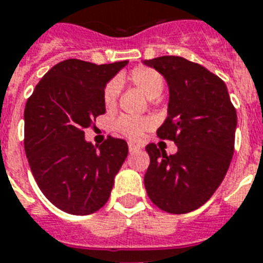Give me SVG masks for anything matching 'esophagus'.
<instances>
[{
  "label": "esophagus",
  "mask_w": 263,
  "mask_h": 263,
  "mask_svg": "<svg viewBox=\"0 0 263 263\" xmlns=\"http://www.w3.org/2000/svg\"><path fill=\"white\" fill-rule=\"evenodd\" d=\"M128 148H129V152L134 153V152H136V150H139L140 146H138V144H135V143H129L128 144Z\"/></svg>",
  "instance_id": "obj_1"
}]
</instances>
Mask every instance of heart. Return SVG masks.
Segmentation results:
<instances>
[{"instance_id":"obj_1","label":"heart","mask_w":263,"mask_h":263,"mask_svg":"<svg viewBox=\"0 0 263 263\" xmlns=\"http://www.w3.org/2000/svg\"><path fill=\"white\" fill-rule=\"evenodd\" d=\"M128 80L132 86H135L138 90L143 92L148 99H154L160 97L164 90V78L154 71L153 68L138 67L132 69L131 73L128 75ZM119 95V86L116 82H110L106 84L103 90V103L106 109H113ZM152 123L147 119H136L129 116L120 117L115 124V128L120 134L127 136L132 140H138L146 129H148Z\"/></svg>"}]
</instances>
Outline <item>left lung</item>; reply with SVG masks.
I'll use <instances>...</instances> for the list:
<instances>
[{"instance_id":"left-lung-1","label":"left lung","mask_w":263,"mask_h":263,"mask_svg":"<svg viewBox=\"0 0 263 263\" xmlns=\"http://www.w3.org/2000/svg\"><path fill=\"white\" fill-rule=\"evenodd\" d=\"M143 64L160 72L168 83V117L157 135L177 146V153L171 156L154 143L146 146L150 165L144 187L161 210L194 212L212 198L228 172L236 110L224 82L199 64L177 55L144 60Z\"/></svg>"}]
</instances>
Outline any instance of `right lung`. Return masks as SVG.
<instances>
[{
	"label": "right lung",
	"instance_id": "right-lung-1",
	"mask_svg": "<svg viewBox=\"0 0 263 263\" xmlns=\"http://www.w3.org/2000/svg\"><path fill=\"white\" fill-rule=\"evenodd\" d=\"M128 61L97 64L69 59L51 68L24 109V150L35 181L55 208L87 216L106 203L128 156L125 140L101 146L84 129L103 115V90Z\"/></svg>",
	"mask_w": 263,
	"mask_h": 263
}]
</instances>
